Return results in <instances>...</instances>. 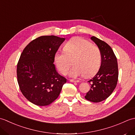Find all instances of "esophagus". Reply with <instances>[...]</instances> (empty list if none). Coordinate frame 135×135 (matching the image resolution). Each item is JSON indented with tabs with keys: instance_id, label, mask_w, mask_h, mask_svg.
<instances>
[{
	"instance_id": "1",
	"label": "esophagus",
	"mask_w": 135,
	"mask_h": 135,
	"mask_svg": "<svg viewBox=\"0 0 135 135\" xmlns=\"http://www.w3.org/2000/svg\"><path fill=\"white\" fill-rule=\"evenodd\" d=\"M70 81L71 82H79V81H76V80L74 79H70Z\"/></svg>"
}]
</instances>
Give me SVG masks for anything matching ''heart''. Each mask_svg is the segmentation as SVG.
I'll return each mask as SVG.
<instances>
[{"mask_svg": "<svg viewBox=\"0 0 135 135\" xmlns=\"http://www.w3.org/2000/svg\"><path fill=\"white\" fill-rule=\"evenodd\" d=\"M64 51H57L54 59L59 71L63 75L67 73L70 67V60L74 58V67L68 75L76 78L84 75L90 78L99 71L102 61L101 52L98 47L88 40L76 37L70 40L64 45Z\"/></svg>", "mask_w": 135, "mask_h": 135, "instance_id": "heart-1", "label": "heart"}]
</instances>
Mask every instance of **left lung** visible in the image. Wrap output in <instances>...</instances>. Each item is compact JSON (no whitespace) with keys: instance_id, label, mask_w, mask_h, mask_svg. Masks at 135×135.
Segmentation results:
<instances>
[{"instance_id":"1","label":"left lung","mask_w":135,"mask_h":135,"mask_svg":"<svg viewBox=\"0 0 135 135\" xmlns=\"http://www.w3.org/2000/svg\"><path fill=\"white\" fill-rule=\"evenodd\" d=\"M90 39L100 50L102 62L98 72L88 82L90 85V89L85 98L91 102L99 103L108 98L115 89L118 78V63L113 49L107 43L95 36H91Z\"/></svg>"}]
</instances>
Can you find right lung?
Listing matches in <instances>:
<instances>
[{
	"mask_svg": "<svg viewBox=\"0 0 135 135\" xmlns=\"http://www.w3.org/2000/svg\"><path fill=\"white\" fill-rule=\"evenodd\" d=\"M65 38L42 36L31 41L20 56L17 68L20 90L28 101L45 106L59 97L67 79L57 73L54 57Z\"/></svg>",
	"mask_w": 135,
	"mask_h": 135,
	"instance_id": "add662e5",
	"label": "right lung"
}]
</instances>
